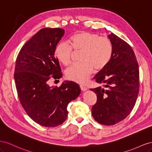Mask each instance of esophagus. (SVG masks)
<instances>
[{
  "mask_svg": "<svg viewBox=\"0 0 152 152\" xmlns=\"http://www.w3.org/2000/svg\"><path fill=\"white\" fill-rule=\"evenodd\" d=\"M80 88H81V90H83V91H86V90H88V88L86 87L85 86H84V85H80Z\"/></svg>",
  "mask_w": 152,
  "mask_h": 152,
  "instance_id": "esophagus-1",
  "label": "esophagus"
}]
</instances>
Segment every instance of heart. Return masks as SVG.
<instances>
[{
    "instance_id": "obj_1",
    "label": "heart",
    "mask_w": 152,
    "mask_h": 152,
    "mask_svg": "<svg viewBox=\"0 0 152 152\" xmlns=\"http://www.w3.org/2000/svg\"><path fill=\"white\" fill-rule=\"evenodd\" d=\"M68 45L60 42L55 48L56 57L65 66L71 62L72 48L82 50L81 62L73 64L67 69L66 75L69 80L79 83H85L94 71L101 70L110 62L113 54V45L106 37H99L97 34L88 32H80L69 37Z\"/></svg>"
}]
</instances>
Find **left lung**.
<instances>
[{
	"mask_svg": "<svg viewBox=\"0 0 152 152\" xmlns=\"http://www.w3.org/2000/svg\"><path fill=\"white\" fill-rule=\"evenodd\" d=\"M107 37L113 45L110 62L94 77L101 86L91 88L97 95L92 107L95 121L113 125L124 120L135 105L140 88V72L136 55L127 42L113 33Z\"/></svg>",
	"mask_w": 152,
	"mask_h": 152,
	"instance_id": "8db88e82",
	"label": "left lung"
}]
</instances>
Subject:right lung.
Wrapping results in <instances>:
<instances>
[{"mask_svg":"<svg viewBox=\"0 0 152 152\" xmlns=\"http://www.w3.org/2000/svg\"><path fill=\"white\" fill-rule=\"evenodd\" d=\"M64 33L60 28L41 29L21 48L16 60L14 78L21 104L34 122L48 127L66 121L68 104L81 92L71 81L59 87L48 85L51 77L62 76L55 48Z\"/></svg>","mask_w":152,"mask_h":152,"instance_id":"add662e5","label":"right lung"}]
</instances>
